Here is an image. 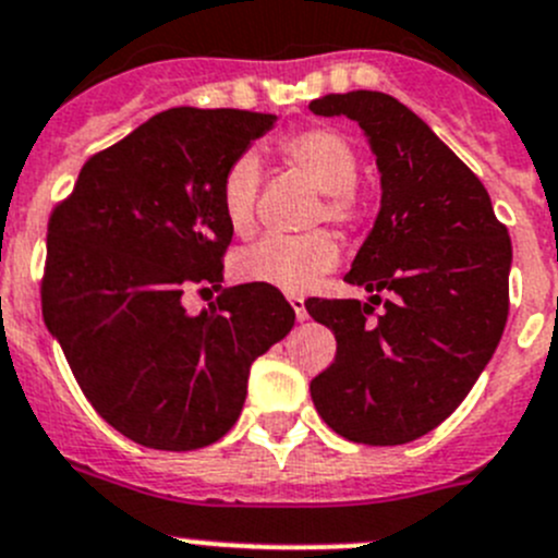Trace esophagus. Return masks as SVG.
I'll return each instance as SVG.
<instances>
[{
	"instance_id": "34e87169",
	"label": "esophagus",
	"mask_w": 558,
	"mask_h": 558,
	"mask_svg": "<svg viewBox=\"0 0 558 558\" xmlns=\"http://www.w3.org/2000/svg\"><path fill=\"white\" fill-rule=\"evenodd\" d=\"M290 306H293L295 310V317H299V320H306V306H304V299H301V295H290Z\"/></svg>"
}]
</instances>
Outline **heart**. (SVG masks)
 <instances>
[{"mask_svg":"<svg viewBox=\"0 0 558 558\" xmlns=\"http://www.w3.org/2000/svg\"><path fill=\"white\" fill-rule=\"evenodd\" d=\"M282 156L323 191L315 221H331L339 230H359L367 219V203L355 191L359 156L353 142L333 129H304L282 140ZM259 196V161L243 153L227 167L221 178L219 203L225 221L235 235L254 230ZM339 246L331 232L312 230L304 235H270L254 246L241 248L232 259V270L241 282L270 284L284 293H304L337 268Z\"/></svg>","mask_w":558,"mask_h":558,"instance_id":"1","label":"heart"}]
</instances>
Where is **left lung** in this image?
I'll list each match as a JSON object with an SVG mask.
<instances>
[{"instance_id":"obj_1","label":"left lung","mask_w":558,"mask_h":558,"mask_svg":"<svg viewBox=\"0 0 558 558\" xmlns=\"http://www.w3.org/2000/svg\"><path fill=\"white\" fill-rule=\"evenodd\" d=\"M310 109L362 125L384 189L373 232L344 274L373 293L367 304L306 301L337 337L333 364L310 386L312 402L353 444L416 441L465 400L501 339L509 232L482 180L397 98L355 89L323 95ZM378 303L384 316L374 315Z\"/></svg>"}]
</instances>
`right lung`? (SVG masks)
Returning a JSON list of instances; mask_svg holds the SVG:
<instances>
[{"instance_id":"right-lung-1","label":"right lung","mask_w":558,"mask_h":558,"mask_svg":"<svg viewBox=\"0 0 558 558\" xmlns=\"http://www.w3.org/2000/svg\"><path fill=\"white\" fill-rule=\"evenodd\" d=\"M274 123L243 109L161 111L95 153L51 210L44 320L95 411L142 447L219 441L252 362L293 328L270 284L225 288L199 315L183 306L189 290L221 288L232 241L221 178Z\"/></svg>"}]
</instances>
